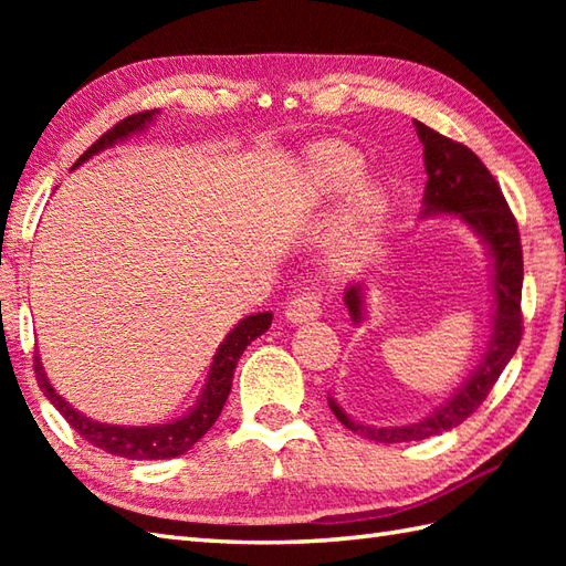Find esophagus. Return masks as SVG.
I'll use <instances>...</instances> for the list:
<instances>
[{"mask_svg":"<svg viewBox=\"0 0 566 566\" xmlns=\"http://www.w3.org/2000/svg\"><path fill=\"white\" fill-rule=\"evenodd\" d=\"M321 314V294L304 292L294 296L284 308V318L290 323H308Z\"/></svg>","mask_w":566,"mask_h":566,"instance_id":"esophagus-1","label":"esophagus"}]
</instances>
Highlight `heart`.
Wrapping results in <instances>:
<instances>
[{
	"instance_id": "heart-1",
	"label": "heart",
	"mask_w": 566,
	"mask_h": 566,
	"mask_svg": "<svg viewBox=\"0 0 566 566\" xmlns=\"http://www.w3.org/2000/svg\"><path fill=\"white\" fill-rule=\"evenodd\" d=\"M363 172L359 153L343 143H318L306 153L304 179L316 199H333L350 188L340 211L343 233L365 240L377 231L384 213V189L377 179H357Z\"/></svg>"
}]
</instances>
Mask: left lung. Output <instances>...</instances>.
Segmentation results:
<instances>
[{
	"mask_svg": "<svg viewBox=\"0 0 566 566\" xmlns=\"http://www.w3.org/2000/svg\"><path fill=\"white\" fill-rule=\"evenodd\" d=\"M416 134L423 143L426 191L420 219L450 216L464 223L479 243L484 245L491 270V335L486 350L460 387L436 411L406 426H367L343 411V406L328 394V406L345 428L375 442H411L440 436L472 416L494 389L501 371L518 350L523 335L521 292H523V250L518 223L509 209L501 187L484 163L462 143L444 138L426 124L413 122ZM355 326L367 321V282L355 280L343 294Z\"/></svg>",
	"mask_w": 566,
	"mask_h": 566,
	"instance_id": "8db88e82",
	"label": "left lung"
}]
</instances>
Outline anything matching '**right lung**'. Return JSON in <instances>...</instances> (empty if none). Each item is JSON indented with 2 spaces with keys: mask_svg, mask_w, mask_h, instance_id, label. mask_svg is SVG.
Here are the masks:
<instances>
[{
  "mask_svg": "<svg viewBox=\"0 0 566 566\" xmlns=\"http://www.w3.org/2000/svg\"><path fill=\"white\" fill-rule=\"evenodd\" d=\"M160 112H143L124 118L122 124H116L112 130L94 143L90 150L82 153V158L72 165V170L87 163L94 155L104 153L106 148H114L118 143L128 140L130 136H138L146 130L155 116ZM272 326V314L270 311H262V314H250L243 321H238L226 335L223 343L216 347V355L209 365V375L203 379V387L197 396V401L182 416L172 420H163V423H150V426H114V423H102V420H94L84 416L77 408H72L70 401L55 391V387L48 379L41 355H35L33 369L35 379H39V387L43 389L45 399L51 401L60 416H63L67 423L75 428L80 436L92 442L94 448H99L116 457H126V460H172V457L185 454L191 450V444L199 442L207 436L209 428L216 423V418L221 416L223 403L231 394L233 384V371L240 355H243L245 347L260 338L262 333H268Z\"/></svg>",
  "mask_w": 566,
  "mask_h": 566,
  "instance_id": "right-lung-1",
  "label": "right lung"
}]
</instances>
